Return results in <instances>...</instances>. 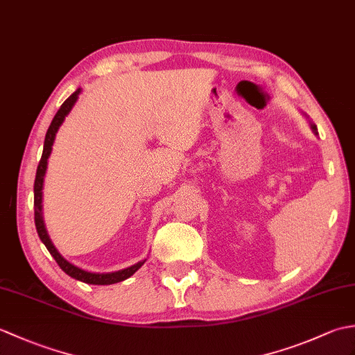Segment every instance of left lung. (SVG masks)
<instances>
[{
  "label": "left lung",
  "mask_w": 355,
  "mask_h": 355,
  "mask_svg": "<svg viewBox=\"0 0 355 355\" xmlns=\"http://www.w3.org/2000/svg\"><path fill=\"white\" fill-rule=\"evenodd\" d=\"M310 126H311V130H313V132L318 135V126H315L313 122H310Z\"/></svg>",
  "instance_id": "left-lung-1"
}]
</instances>
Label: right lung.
<instances>
[{
	"instance_id": "add662e5",
	"label": "right lung",
	"mask_w": 355,
	"mask_h": 355,
	"mask_svg": "<svg viewBox=\"0 0 355 355\" xmlns=\"http://www.w3.org/2000/svg\"><path fill=\"white\" fill-rule=\"evenodd\" d=\"M82 92V88H78L76 92H74L69 99H67L62 105L61 108L58 110L56 116L53 117L51 123L47 130V134H45V140H44V150H42V157H41V162L37 164V171H36V178H35V187H33V192H35V225H36V230H37V235H40V239L44 243V245L47 247V250L50 252V254L55 258V261L58 262V266L61 267L67 275L71 276L73 279H76V281L80 282H85V284H93V285H111V284H117V282H122L125 279L131 277L135 271H137L143 263L146 262V259L139 261L137 263H134V266L123 268V270H119V271H111V273H92V271H87V270H82L78 266H74V263L67 261L64 256L58 252V248L53 245L51 239L47 233V229H45V224H44V216H42V187H44V177H45V172H47V164H49V157L51 154V149H53V143H55L56 139V134L59 131V128L64 123L65 117L70 114V111L73 110L74 103L78 102L79 99V94Z\"/></svg>"
}]
</instances>
